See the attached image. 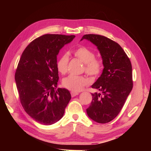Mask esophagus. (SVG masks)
Segmentation results:
<instances>
[{
	"instance_id": "obj_1",
	"label": "esophagus",
	"mask_w": 151,
	"mask_h": 151,
	"mask_svg": "<svg viewBox=\"0 0 151 151\" xmlns=\"http://www.w3.org/2000/svg\"><path fill=\"white\" fill-rule=\"evenodd\" d=\"M70 94H71L72 97H74V96H76L78 95V94H79V93H77V92H74V91H71V92H70Z\"/></svg>"
}]
</instances>
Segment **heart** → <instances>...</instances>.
Listing matches in <instances>:
<instances>
[{
  "label": "heart",
  "instance_id": "b5f03b06",
  "mask_svg": "<svg viewBox=\"0 0 151 151\" xmlns=\"http://www.w3.org/2000/svg\"><path fill=\"white\" fill-rule=\"evenodd\" d=\"M73 54L84 63V70L91 77H97L103 69V62L100 58L95 57V53L84 46L76 48ZM69 58L67 54H63L57 62V70L62 74H65L67 71ZM89 80L82 76L70 75L63 80L62 84L64 88L74 92H79L85 86L89 85Z\"/></svg>",
  "mask_w": 151,
  "mask_h": 151
}]
</instances>
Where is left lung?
I'll return each mask as SVG.
<instances>
[{"instance_id": "8db88e82", "label": "left lung", "mask_w": 151, "mask_h": 151, "mask_svg": "<svg viewBox=\"0 0 151 151\" xmlns=\"http://www.w3.org/2000/svg\"><path fill=\"white\" fill-rule=\"evenodd\" d=\"M83 39L98 47L104 65L101 76L92 85L99 93L91 94L87 113L98 123H108L119 114L133 88L131 62L120 45L106 36L88 34Z\"/></svg>"}]
</instances>
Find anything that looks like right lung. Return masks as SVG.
<instances>
[{
	"label": "right lung",
	"mask_w": 151,
	"mask_h": 151,
	"mask_svg": "<svg viewBox=\"0 0 151 151\" xmlns=\"http://www.w3.org/2000/svg\"><path fill=\"white\" fill-rule=\"evenodd\" d=\"M75 35L47 34L34 40L22 52L15 73L20 102L24 111L41 124L62 118L71 99L69 91L57 88V55Z\"/></svg>",
	"instance_id": "1"
}]
</instances>
